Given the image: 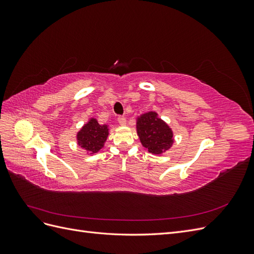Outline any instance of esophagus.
<instances>
[{"instance_id":"1","label":"esophagus","mask_w":254,"mask_h":254,"mask_svg":"<svg viewBox=\"0 0 254 254\" xmlns=\"http://www.w3.org/2000/svg\"><path fill=\"white\" fill-rule=\"evenodd\" d=\"M118 122H119V124L122 125V126L126 125V119L124 117H119L118 118Z\"/></svg>"}]
</instances>
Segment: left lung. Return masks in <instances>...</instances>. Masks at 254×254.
Instances as JSON below:
<instances>
[{"mask_svg":"<svg viewBox=\"0 0 254 254\" xmlns=\"http://www.w3.org/2000/svg\"><path fill=\"white\" fill-rule=\"evenodd\" d=\"M136 132L143 147L153 155H162L174 143L172 128L155 111L141 114L136 119Z\"/></svg>","mask_w":254,"mask_h":254,"instance_id":"obj_1","label":"left lung"}]
</instances>
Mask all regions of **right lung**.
Masks as SVG:
<instances>
[{"mask_svg": "<svg viewBox=\"0 0 254 254\" xmlns=\"http://www.w3.org/2000/svg\"><path fill=\"white\" fill-rule=\"evenodd\" d=\"M109 135V127L107 124H98L96 119L91 118L76 134L77 144L89 155H94L101 150Z\"/></svg>", "mask_w": 254, "mask_h": 254, "instance_id": "add662e5", "label": "right lung"}]
</instances>
